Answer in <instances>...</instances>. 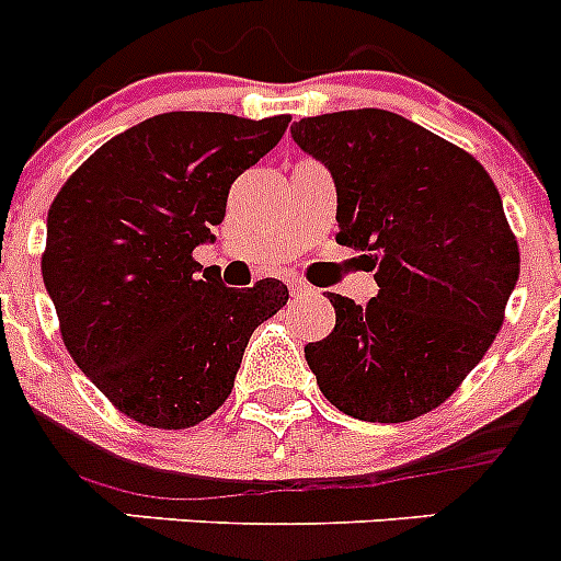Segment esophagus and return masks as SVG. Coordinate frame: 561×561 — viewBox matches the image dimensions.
I'll return each instance as SVG.
<instances>
[{
    "label": "esophagus",
    "mask_w": 561,
    "mask_h": 561,
    "mask_svg": "<svg viewBox=\"0 0 561 561\" xmlns=\"http://www.w3.org/2000/svg\"><path fill=\"white\" fill-rule=\"evenodd\" d=\"M289 291L295 297H309V295H314V286H309V284H306V280H297V277H291V280H289Z\"/></svg>",
    "instance_id": "esophagus-1"
}]
</instances>
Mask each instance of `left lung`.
Listing matches in <instances>:
<instances>
[{"instance_id":"left-lung-1","label":"left lung","mask_w":561,"mask_h":561,"mask_svg":"<svg viewBox=\"0 0 561 561\" xmlns=\"http://www.w3.org/2000/svg\"><path fill=\"white\" fill-rule=\"evenodd\" d=\"M336 187V244L368 252V306L329 291L336 325L306 345L325 399L399 424L458 390L503 325L519 250L492 176L472 153L385 108L291 126Z\"/></svg>"}]
</instances>
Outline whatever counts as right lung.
<instances>
[{"label": "right lung", "instance_id": "1", "mask_svg": "<svg viewBox=\"0 0 561 561\" xmlns=\"http://www.w3.org/2000/svg\"><path fill=\"white\" fill-rule=\"evenodd\" d=\"M289 121L157 114L98 148L49 205L42 277L61 340L128 419L185 430L216 413L252 331L289 300L275 277L230 289L193 261Z\"/></svg>", "mask_w": 561, "mask_h": 561}]
</instances>
